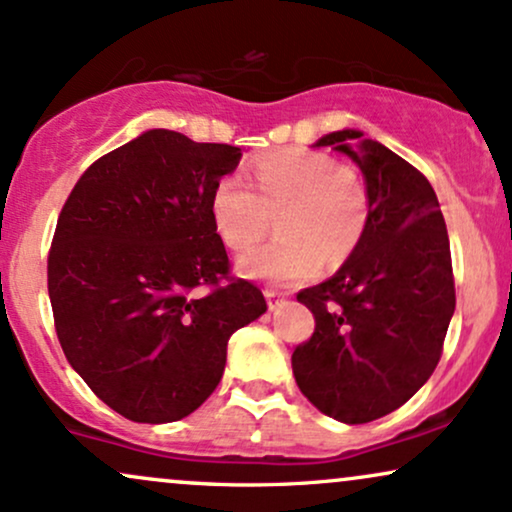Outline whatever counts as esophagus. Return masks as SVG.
Instances as JSON below:
<instances>
[{
    "label": "esophagus",
    "mask_w": 512,
    "mask_h": 512,
    "mask_svg": "<svg viewBox=\"0 0 512 512\" xmlns=\"http://www.w3.org/2000/svg\"><path fill=\"white\" fill-rule=\"evenodd\" d=\"M264 295H267L269 310H276V307L283 303V295L279 291H274V288H264Z\"/></svg>",
    "instance_id": "esophagus-1"
}]
</instances>
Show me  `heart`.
<instances>
[{
	"label": "heart",
	"mask_w": 512,
	"mask_h": 512,
	"mask_svg": "<svg viewBox=\"0 0 512 512\" xmlns=\"http://www.w3.org/2000/svg\"><path fill=\"white\" fill-rule=\"evenodd\" d=\"M252 188L224 176L212 193V219L231 250L255 245L272 224V243L238 257L250 279L291 286L315 276L322 262L341 267L360 248L369 226V190L350 166L324 152H272L250 166Z\"/></svg>",
	"instance_id": "b5f03b06"
}]
</instances>
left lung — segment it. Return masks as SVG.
Returning <instances> with one entry per match:
<instances>
[{"label":"left lung","instance_id":"left-lung-1","mask_svg":"<svg viewBox=\"0 0 512 512\" xmlns=\"http://www.w3.org/2000/svg\"><path fill=\"white\" fill-rule=\"evenodd\" d=\"M315 145L360 166L372 212L343 267L298 293L315 334L293 350V377L319 412L365 424L408 403L439 365L455 312L451 243L432 183L403 157L353 128Z\"/></svg>","mask_w":512,"mask_h":512}]
</instances>
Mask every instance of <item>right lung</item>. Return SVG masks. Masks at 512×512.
<instances>
[{"instance_id": "add662e5", "label": "right lung", "mask_w": 512, "mask_h": 512, "mask_svg": "<svg viewBox=\"0 0 512 512\" xmlns=\"http://www.w3.org/2000/svg\"><path fill=\"white\" fill-rule=\"evenodd\" d=\"M240 155L152 128L90 164L61 207L47 257L61 350L126 420L200 408L233 331L267 312L260 288L231 276L212 219L214 186Z\"/></svg>"}]
</instances>
